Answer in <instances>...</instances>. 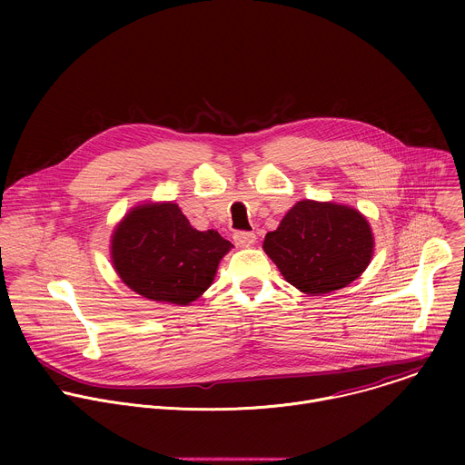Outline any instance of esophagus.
Here are the masks:
<instances>
[{"mask_svg":"<svg viewBox=\"0 0 465 465\" xmlns=\"http://www.w3.org/2000/svg\"><path fill=\"white\" fill-rule=\"evenodd\" d=\"M233 242L239 248H250L255 242V233H252V232H235L233 233Z\"/></svg>","mask_w":465,"mask_h":465,"instance_id":"1","label":"esophagus"}]
</instances>
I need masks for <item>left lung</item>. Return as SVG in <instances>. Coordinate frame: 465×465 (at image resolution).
Instances as JSON below:
<instances>
[{
	"label": "left lung",
	"mask_w": 465,
	"mask_h": 465,
	"mask_svg": "<svg viewBox=\"0 0 465 465\" xmlns=\"http://www.w3.org/2000/svg\"><path fill=\"white\" fill-rule=\"evenodd\" d=\"M373 248L371 226L359 210L318 201L296 203L262 241L282 276L309 296L348 287L368 269Z\"/></svg>",
	"instance_id": "left-lung-1"
}]
</instances>
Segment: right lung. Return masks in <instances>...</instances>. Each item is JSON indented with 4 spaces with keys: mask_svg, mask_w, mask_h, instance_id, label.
<instances>
[{
    "mask_svg": "<svg viewBox=\"0 0 465 465\" xmlns=\"http://www.w3.org/2000/svg\"><path fill=\"white\" fill-rule=\"evenodd\" d=\"M233 248L215 230L198 232L174 203H143L114 228L110 257L121 282L136 294L189 305L213 283Z\"/></svg>",
    "mask_w": 465,
    "mask_h": 465,
    "instance_id": "right-lung-1",
    "label": "right lung"
}]
</instances>
